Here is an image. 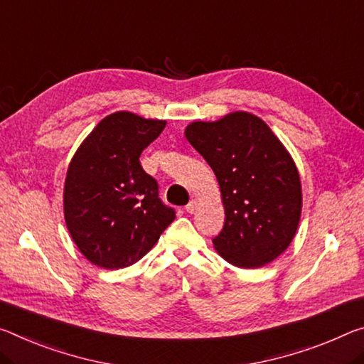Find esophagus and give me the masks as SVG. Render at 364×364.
<instances>
[{
    "label": "esophagus",
    "mask_w": 364,
    "mask_h": 364,
    "mask_svg": "<svg viewBox=\"0 0 364 364\" xmlns=\"http://www.w3.org/2000/svg\"><path fill=\"white\" fill-rule=\"evenodd\" d=\"M196 207H198V200H189V204L184 207V209H186V212H189V213H193L194 210H196Z\"/></svg>",
    "instance_id": "34e87169"
}]
</instances>
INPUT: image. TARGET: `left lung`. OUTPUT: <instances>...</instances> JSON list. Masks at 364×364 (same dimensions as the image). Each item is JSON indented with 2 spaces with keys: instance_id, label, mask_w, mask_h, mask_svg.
<instances>
[{
  "instance_id": "1",
  "label": "left lung",
  "mask_w": 364,
  "mask_h": 364,
  "mask_svg": "<svg viewBox=\"0 0 364 364\" xmlns=\"http://www.w3.org/2000/svg\"><path fill=\"white\" fill-rule=\"evenodd\" d=\"M184 136L220 188L225 225L213 238L215 251L240 269L272 262L290 246L301 218V180L290 152L250 112L193 121Z\"/></svg>"
}]
</instances>
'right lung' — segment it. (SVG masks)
Returning <instances> with one entry per match:
<instances>
[{
    "label": "right lung",
    "mask_w": 364,
    "mask_h": 364,
    "mask_svg": "<svg viewBox=\"0 0 364 364\" xmlns=\"http://www.w3.org/2000/svg\"><path fill=\"white\" fill-rule=\"evenodd\" d=\"M165 124L114 112L89 132L69 161L63 189L66 228L80 255L97 267H129L175 220L173 209L160 203L157 181L139 164Z\"/></svg>",
    "instance_id": "add662e5"
}]
</instances>
